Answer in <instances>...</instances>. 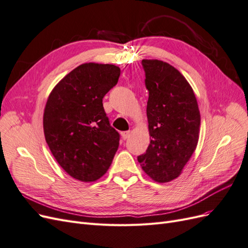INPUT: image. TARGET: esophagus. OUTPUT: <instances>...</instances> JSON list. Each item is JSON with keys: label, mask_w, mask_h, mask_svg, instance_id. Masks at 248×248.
<instances>
[{"label": "esophagus", "mask_w": 248, "mask_h": 248, "mask_svg": "<svg viewBox=\"0 0 248 248\" xmlns=\"http://www.w3.org/2000/svg\"><path fill=\"white\" fill-rule=\"evenodd\" d=\"M121 136H122V139L125 140H127V139L129 138L130 131H123V132H121Z\"/></svg>", "instance_id": "34e87169"}]
</instances>
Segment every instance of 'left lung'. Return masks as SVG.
<instances>
[{
    "mask_svg": "<svg viewBox=\"0 0 248 248\" xmlns=\"http://www.w3.org/2000/svg\"><path fill=\"white\" fill-rule=\"evenodd\" d=\"M141 64L151 140L138 160L155 182L166 183L180 176L196 150L201 115L191 86L175 67L160 60L145 59Z\"/></svg>",
    "mask_w": 248,
    "mask_h": 248,
    "instance_id": "1",
    "label": "left lung"
}]
</instances>
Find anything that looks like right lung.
<instances>
[{
    "label": "right lung",
    "instance_id": "right-lung-1",
    "mask_svg": "<svg viewBox=\"0 0 248 248\" xmlns=\"http://www.w3.org/2000/svg\"><path fill=\"white\" fill-rule=\"evenodd\" d=\"M120 72L112 64H81L48 96L44 137L57 162L79 181L101 178L118 150L120 134L110 126L102 99L117 85Z\"/></svg>",
    "mask_w": 248,
    "mask_h": 248
}]
</instances>
